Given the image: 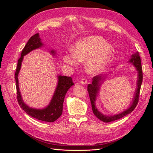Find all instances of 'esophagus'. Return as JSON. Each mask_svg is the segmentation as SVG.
<instances>
[{
    "label": "esophagus",
    "instance_id": "obj_1",
    "mask_svg": "<svg viewBox=\"0 0 153 153\" xmlns=\"http://www.w3.org/2000/svg\"><path fill=\"white\" fill-rule=\"evenodd\" d=\"M87 80L85 79V78H82L81 79V80H80V83L81 84H82V85H85L86 84H87Z\"/></svg>",
    "mask_w": 153,
    "mask_h": 153
}]
</instances>
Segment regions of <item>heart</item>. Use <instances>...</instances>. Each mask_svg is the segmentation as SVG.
<instances>
[{
    "instance_id": "b5f03b06",
    "label": "heart",
    "mask_w": 153,
    "mask_h": 153,
    "mask_svg": "<svg viewBox=\"0 0 153 153\" xmlns=\"http://www.w3.org/2000/svg\"><path fill=\"white\" fill-rule=\"evenodd\" d=\"M72 53L63 56L64 64L76 67L78 62H86V71L89 74H96L108 66L114 55V49L106 43L102 37L98 36L84 38L73 45Z\"/></svg>"
}]
</instances>
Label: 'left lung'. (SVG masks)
Masks as SVG:
<instances>
[{"label":"left lung","mask_w":153,"mask_h":153,"mask_svg":"<svg viewBox=\"0 0 153 153\" xmlns=\"http://www.w3.org/2000/svg\"><path fill=\"white\" fill-rule=\"evenodd\" d=\"M129 62L130 63H132L133 65L135 67L138 71V80L137 83V87L135 91V96H134L131 105L128 109L123 111L121 113L114 115H109V116H107V115H105L102 113H101L100 111L97 109L96 106V100L97 95H98V93L99 92L101 84H103V80H105L106 77V75H100L94 76L92 78V84H89L87 86V91L89 92L92 111H93L94 114L100 120H101V121L105 123H109L121 119L124 117L125 115L130 114L132 111L135 108L136 106L138 104V99H139L140 87L143 79L142 68L139 53L137 52L131 55V59H129Z\"/></svg>","instance_id":"left-lung-1"}]
</instances>
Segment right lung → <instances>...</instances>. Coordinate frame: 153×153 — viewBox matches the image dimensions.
Returning a JSON list of instances; mask_svg holds the SVG:
<instances>
[{"instance_id": "right-lung-1", "label": "right lung", "mask_w": 153, "mask_h": 153, "mask_svg": "<svg viewBox=\"0 0 153 153\" xmlns=\"http://www.w3.org/2000/svg\"><path fill=\"white\" fill-rule=\"evenodd\" d=\"M43 45V44L41 43L39 34L37 33L34 36H32L29 39L28 42L27 43L25 47L22 51L21 57L18 59V65L15 75L16 85V87L17 92V99L18 104L20 105V107L27 114L30 115L31 117L42 121L52 123L56 121L62 115L63 103L66 94L69 88L74 85L72 81V78L61 75L57 76L58 84L56 89H55L52 99L51 100L49 105L43 109L33 108L26 105L22 100L19 89V85H18V76L20 70L24 56L30 52L31 51L41 47ZM50 53L53 55H55V54L56 53L55 51L54 50H51Z\"/></svg>"}]
</instances>
